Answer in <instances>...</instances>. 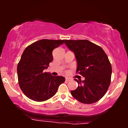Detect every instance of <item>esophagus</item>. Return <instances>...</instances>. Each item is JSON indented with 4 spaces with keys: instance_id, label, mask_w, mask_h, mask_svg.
I'll return each instance as SVG.
<instances>
[{
    "instance_id": "1",
    "label": "esophagus",
    "mask_w": 128,
    "mask_h": 128,
    "mask_svg": "<svg viewBox=\"0 0 128 128\" xmlns=\"http://www.w3.org/2000/svg\"><path fill=\"white\" fill-rule=\"evenodd\" d=\"M66 82H69L70 81V78H66Z\"/></svg>"
}]
</instances>
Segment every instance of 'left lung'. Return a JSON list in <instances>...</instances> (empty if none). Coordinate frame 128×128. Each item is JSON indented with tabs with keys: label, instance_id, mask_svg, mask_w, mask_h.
Returning a JSON list of instances; mask_svg holds the SVG:
<instances>
[{
	"label": "left lung",
	"instance_id": "left-lung-1",
	"mask_svg": "<svg viewBox=\"0 0 128 128\" xmlns=\"http://www.w3.org/2000/svg\"><path fill=\"white\" fill-rule=\"evenodd\" d=\"M64 44L74 54L77 72L85 78L74 79L78 87L71 91L72 96L83 104L97 102L111 83L112 67L107 55L100 46L87 40H64Z\"/></svg>",
	"mask_w": 128,
	"mask_h": 128
}]
</instances>
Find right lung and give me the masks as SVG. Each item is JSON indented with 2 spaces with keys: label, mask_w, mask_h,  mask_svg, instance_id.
Here are the masks:
<instances>
[{
  "label": "right lung",
  "mask_w": 128,
  "mask_h": 128,
  "mask_svg": "<svg viewBox=\"0 0 128 128\" xmlns=\"http://www.w3.org/2000/svg\"><path fill=\"white\" fill-rule=\"evenodd\" d=\"M64 42L41 40L24 50L17 64V76L21 90L28 98L38 102L46 101L56 93L59 85L65 81L64 77L44 72L53 60V50Z\"/></svg>",
  "instance_id": "add662e5"
}]
</instances>
